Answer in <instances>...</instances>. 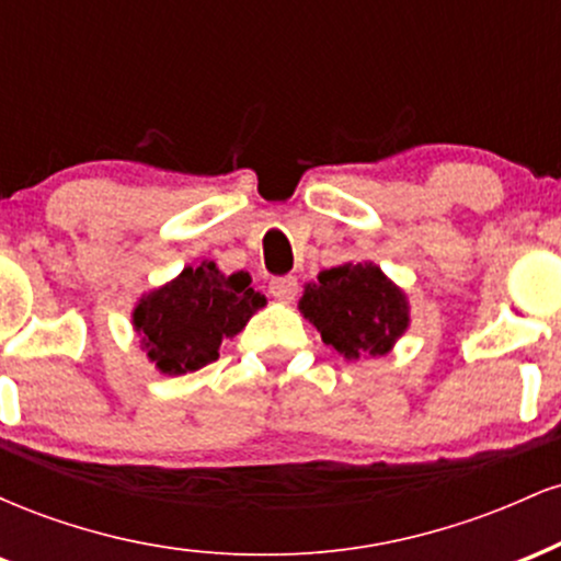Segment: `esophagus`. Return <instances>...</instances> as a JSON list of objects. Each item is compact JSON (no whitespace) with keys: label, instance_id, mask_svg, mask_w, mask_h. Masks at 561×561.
<instances>
[{"label":"esophagus","instance_id":"34e87169","mask_svg":"<svg viewBox=\"0 0 561 561\" xmlns=\"http://www.w3.org/2000/svg\"><path fill=\"white\" fill-rule=\"evenodd\" d=\"M268 289H272V295L276 300L289 302V300H295V295H298V279H295V276H279V279H272Z\"/></svg>","mask_w":561,"mask_h":561}]
</instances>
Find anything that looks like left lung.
<instances>
[{
  "mask_svg": "<svg viewBox=\"0 0 561 561\" xmlns=\"http://www.w3.org/2000/svg\"><path fill=\"white\" fill-rule=\"evenodd\" d=\"M300 313L347 362L388 356L411 324V306L377 263H343L308 282Z\"/></svg>",
  "mask_w": 561,
  "mask_h": 561,
  "instance_id": "1",
  "label": "left lung"
}]
</instances>
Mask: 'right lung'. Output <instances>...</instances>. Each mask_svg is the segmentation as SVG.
Listing matches in <instances>:
<instances>
[{
    "instance_id": "add662e5",
    "label": "right lung",
    "mask_w": 561,
    "mask_h": 561,
    "mask_svg": "<svg viewBox=\"0 0 561 561\" xmlns=\"http://www.w3.org/2000/svg\"><path fill=\"white\" fill-rule=\"evenodd\" d=\"M250 282L248 272L224 274L214 261H203L141 295L131 324L160 375H186L216 362L224 340L242 332L266 306V295Z\"/></svg>"
}]
</instances>
